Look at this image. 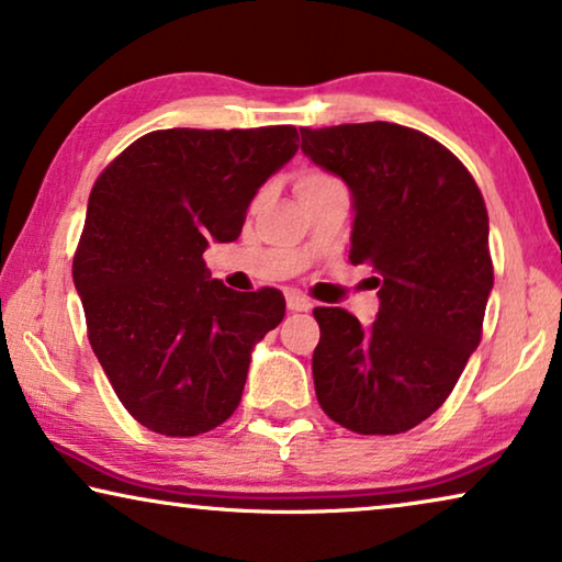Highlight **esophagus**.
<instances>
[{"instance_id": "34e87169", "label": "esophagus", "mask_w": 562, "mask_h": 562, "mask_svg": "<svg viewBox=\"0 0 562 562\" xmlns=\"http://www.w3.org/2000/svg\"><path fill=\"white\" fill-rule=\"evenodd\" d=\"M286 306L291 312H310L312 302L304 294H299V291H286Z\"/></svg>"}]
</instances>
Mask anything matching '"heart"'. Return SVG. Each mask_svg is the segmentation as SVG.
<instances>
[{"instance_id":"1","label":"heart","mask_w":562,"mask_h":562,"mask_svg":"<svg viewBox=\"0 0 562 562\" xmlns=\"http://www.w3.org/2000/svg\"><path fill=\"white\" fill-rule=\"evenodd\" d=\"M329 181H335V179H329V176L322 173V171H302V173H299V179H296V189L322 187V183H329Z\"/></svg>"}]
</instances>
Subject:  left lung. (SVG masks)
<instances>
[{
	"mask_svg": "<svg viewBox=\"0 0 562 562\" xmlns=\"http://www.w3.org/2000/svg\"><path fill=\"white\" fill-rule=\"evenodd\" d=\"M302 153L350 189V260L379 273L381 302L368 327L340 306L314 310L317 402L358 435L406 432L440 409L481 342L486 204L448 148L394 122L302 127Z\"/></svg>",
	"mask_w": 562,
	"mask_h": 562,
	"instance_id": "8db88e82",
	"label": "left lung"
}]
</instances>
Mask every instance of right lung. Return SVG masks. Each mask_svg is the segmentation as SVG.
<instances>
[{
  "instance_id": "obj_1",
  "label": "right lung",
  "mask_w": 562,
  "mask_h": 562,
  "mask_svg": "<svg viewBox=\"0 0 562 562\" xmlns=\"http://www.w3.org/2000/svg\"><path fill=\"white\" fill-rule=\"evenodd\" d=\"M296 140L291 125L156 130L91 189L74 286L114 394L153 432L194 437L233 417L252 350L286 314L279 289L212 279L204 250L237 240Z\"/></svg>"
}]
</instances>
